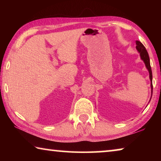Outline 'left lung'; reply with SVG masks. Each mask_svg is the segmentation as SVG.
I'll use <instances>...</instances> for the list:
<instances>
[{
  "instance_id": "8db88e82",
  "label": "left lung",
  "mask_w": 161,
  "mask_h": 161,
  "mask_svg": "<svg viewBox=\"0 0 161 161\" xmlns=\"http://www.w3.org/2000/svg\"><path fill=\"white\" fill-rule=\"evenodd\" d=\"M136 50H137L138 52L139 53L141 59L144 61V63L145 64V66H146L147 69L148 70L149 73V79H150V81H151L150 86H151V92H152L151 98H152V95H153V73H152V69L150 66V61H149V54L147 51L146 48H145V47L143 45V44L141 42L136 41Z\"/></svg>"
}]
</instances>
